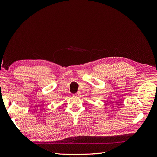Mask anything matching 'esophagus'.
<instances>
[{
    "label": "esophagus",
    "instance_id": "1",
    "mask_svg": "<svg viewBox=\"0 0 157 157\" xmlns=\"http://www.w3.org/2000/svg\"><path fill=\"white\" fill-rule=\"evenodd\" d=\"M80 92H77V93H75V94H73V96H79V95H80Z\"/></svg>",
    "mask_w": 157,
    "mask_h": 157
}]
</instances>
